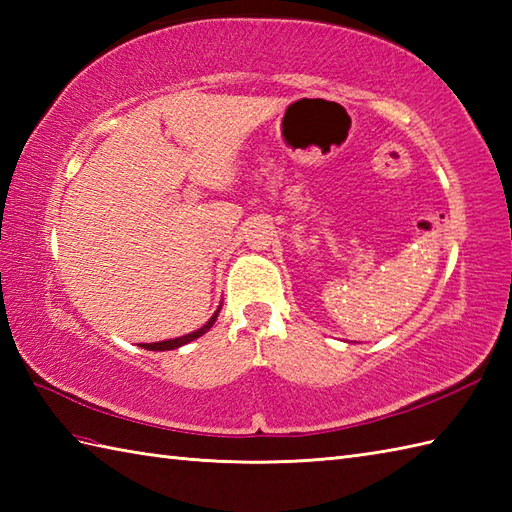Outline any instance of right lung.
Wrapping results in <instances>:
<instances>
[{"instance_id": "obj_1", "label": "right lung", "mask_w": 512, "mask_h": 512, "mask_svg": "<svg viewBox=\"0 0 512 512\" xmlns=\"http://www.w3.org/2000/svg\"><path fill=\"white\" fill-rule=\"evenodd\" d=\"M217 314H220V308L215 310L213 317H211L209 321H206L200 330H195V332H191V334H184V336H178V339H169V341H158V343H140V347H145V350H151V352L176 350V347H180V345H187V343H191V341H195V339H200L202 334L209 332V330L213 328V323H215V319H217Z\"/></svg>"}]
</instances>
